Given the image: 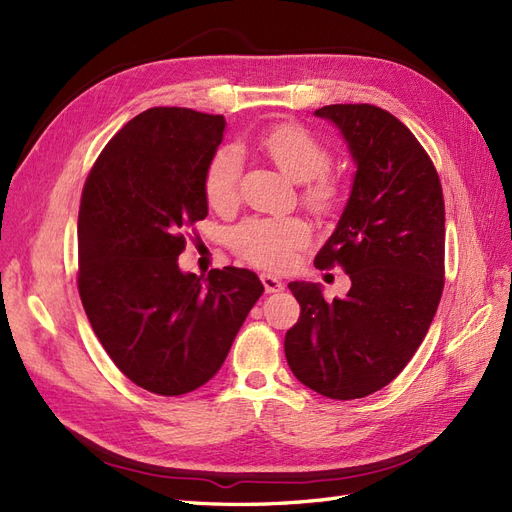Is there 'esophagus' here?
<instances>
[{"instance_id":"esophagus-1","label":"esophagus","mask_w":512,"mask_h":512,"mask_svg":"<svg viewBox=\"0 0 512 512\" xmlns=\"http://www.w3.org/2000/svg\"><path fill=\"white\" fill-rule=\"evenodd\" d=\"M260 282H262V286H265L267 292H280V290L284 288L280 277H275V275H271V273H262V275H260Z\"/></svg>"}]
</instances>
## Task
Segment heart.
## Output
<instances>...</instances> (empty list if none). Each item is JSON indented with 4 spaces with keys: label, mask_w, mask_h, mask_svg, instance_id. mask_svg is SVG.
<instances>
[{
    "label": "heart",
    "mask_w": 512,
    "mask_h": 512,
    "mask_svg": "<svg viewBox=\"0 0 512 512\" xmlns=\"http://www.w3.org/2000/svg\"><path fill=\"white\" fill-rule=\"evenodd\" d=\"M258 147L282 173L307 183L305 203L316 211L335 205L337 188L324 175L329 168V151L299 126H275L258 136ZM243 168V156L237 147H222L213 153L205 170V198L213 209H228L237 203V188ZM309 241V226L299 218L247 220L232 232V245L241 258L260 267L284 269L290 265L294 250Z\"/></svg>",
    "instance_id": "1"
}]
</instances>
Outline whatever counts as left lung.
I'll return each instance as SVG.
<instances>
[{
  "label": "left lung",
  "instance_id": "obj_1",
  "mask_svg": "<svg viewBox=\"0 0 512 512\" xmlns=\"http://www.w3.org/2000/svg\"><path fill=\"white\" fill-rule=\"evenodd\" d=\"M342 134L354 162L346 207L314 265L339 262L344 299L290 282L301 305L286 333L292 374L329 399H359L397 378L425 339L444 288V198L436 168L414 134L371 104L314 111Z\"/></svg>",
  "mask_w": 512,
  "mask_h": 512
}]
</instances>
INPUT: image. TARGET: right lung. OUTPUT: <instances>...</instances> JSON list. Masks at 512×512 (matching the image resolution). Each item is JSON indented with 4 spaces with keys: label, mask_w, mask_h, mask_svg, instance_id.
<instances>
[{
    "label": "right lung",
    "mask_w": 512,
    "mask_h": 512,
    "mask_svg": "<svg viewBox=\"0 0 512 512\" xmlns=\"http://www.w3.org/2000/svg\"><path fill=\"white\" fill-rule=\"evenodd\" d=\"M222 115L158 106L128 121L85 181L79 294L113 363L145 391L175 397L209 382L265 292L250 269L183 273V230L205 220V170Z\"/></svg>",
    "instance_id": "obj_1"
}]
</instances>
